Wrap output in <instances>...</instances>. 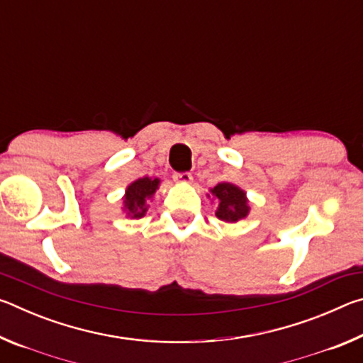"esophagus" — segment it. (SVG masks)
<instances>
[{
  "label": "esophagus",
  "instance_id": "esophagus-1",
  "mask_svg": "<svg viewBox=\"0 0 363 363\" xmlns=\"http://www.w3.org/2000/svg\"><path fill=\"white\" fill-rule=\"evenodd\" d=\"M173 177H174L176 182H182V184H187V182L192 181V174L187 173V171H184V173H174Z\"/></svg>",
  "mask_w": 363,
  "mask_h": 363
}]
</instances>
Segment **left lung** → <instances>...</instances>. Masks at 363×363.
I'll return each mask as SVG.
<instances>
[{
	"label": "left lung",
	"instance_id": "left-lung-1",
	"mask_svg": "<svg viewBox=\"0 0 363 363\" xmlns=\"http://www.w3.org/2000/svg\"><path fill=\"white\" fill-rule=\"evenodd\" d=\"M213 195L219 200V206L216 216L227 223H235V220L245 218L250 211L245 192L229 182H220L216 187L211 189Z\"/></svg>",
	"mask_w": 363,
	"mask_h": 363
}]
</instances>
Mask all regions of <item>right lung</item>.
<instances>
[{
  "label": "right lung",
  "instance_id": "1",
  "mask_svg": "<svg viewBox=\"0 0 363 363\" xmlns=\"http://www.w3.org/2000/svg\"><path fill=\"white\" fill-rule=\"evenodd\" d=\"M158 182V179L143 177V179H138L128 187L125 196V206L126 210L133 214V218L144 216V213L147 210L145 200L150 199V196L155 194Z\"/></svg>",
  "mask_w": 363,
  "mask_h": 363
}]
</instances>
